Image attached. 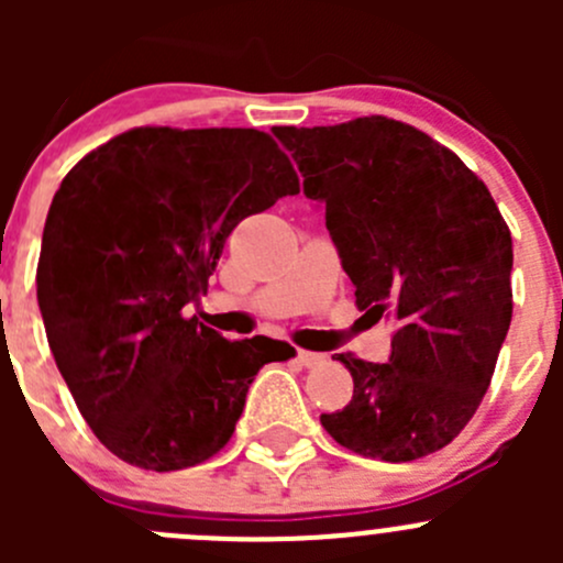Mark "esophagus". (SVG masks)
Wrapping results in <instances>:
<instances>
[{
  "instance_id": "esophagus-1",
  "label": "esophagus",
  "mask_w": 563,
  "mask_h": 563,
  "mask_svg": "<svg viewBox=\"0 0 563 563\" xmlns=\"http://www.w3.org/2000/svg\"><path fill=\"white\" fill-rule=\"evenodd\" d=\"M297 362L302 367H318V365H323V362H327V356L316 354V351H302V349H299L297 351Z\"/></svg>"
}]
</instances>
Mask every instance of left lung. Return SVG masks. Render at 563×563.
<instances>
[{
	"label": "left lung",
	"mask_w": 563,
	"mask_h": 563,
	"mask_svg": "<svg viewBox=\"0 0 563 563\" xmlns=\"http://www.w3.org/2000/svg\"><path fill=\"white\" fill-rule=\"evenodd\" d=\"M327 209L356 308L391 318L389 362L338 354L354 378L321 413L340 446L408 463L439 452L490 387L512 321V236L490 190L422 130L387 117L272 128Z\"/></svg>",
	"instance_id": "1"
}]
</instances>
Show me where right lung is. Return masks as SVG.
I'll return each instance as SVG.
<instances>
[{
	"instance_id": "1",
	"label": "right lung",
	"mask_w": 563,
	"mask_h": 563,
	"mask_svg": "<svg viewBox=\"0 0 563 563\" xmlns=\"http://www.w3.org/2000/svg\"><path fill=\"white\" fill-rule=\"evenodd\" d=\"M297 192L286 152L253 128H135L62 179L37 305L78 411L124 463L179 471L218 455L255 373L297 354L181 313L207 294L231 231Z\"/></svg>"
}]
</instances>
